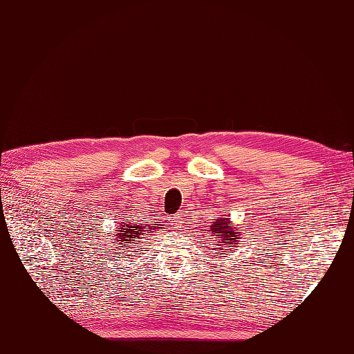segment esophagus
I'll use <instances>...</instances> for the list:
<instances>
[{
    "label": "esophagus",
    "mask_w": 354,
    "mask_h": 354,
    "mask_svg": "<svg viewBox=\"0 0 354 354\" xmlns=\"http://www.w3.org/2000/svg\"><path fill=\"white\" fill-rule=\"evenodd\" d=\"M171 220H172V225H174L176 228H178L180 223H182V222H180V220H182V214H177V216H174V217H172Z\"/></svg>",
    "instance_id": "esophagus-1"
}]
</instances>
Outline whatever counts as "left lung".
I'll use <instances>...</instances> for the list:
<instances>
[{"mask_svg":"<svg viewBox=\"0 0 354 354\" xmlns=\"http://www.w3.org/2000/svg\"><path fill=\"white\" fill-rule=\"evenodd\" d=\"M231 226L232 225L228 222V220H223V218H220V220H217V222L212 223L209 226V231L216 236V243H212V245L218 246V248H222V246H225V245H226V248H232V246H236L237 245L236 243L237 230L231 228ZM223 252L225 251L217 252V256L223 254Z\"/></svg>","mask_w":354,"mask_h":354,"instance_id":"8db88e82","label":"left lung"}]
</instances>
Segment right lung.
<instances>
[{
	"label": "right lung",
	"instance_id": "obj_1",
	"mask_svg": "<svg viewBox=\"0 0 354 354\" xmlns=\"http://www.w3.org/2000/svg\"><path fill=\"white\" fill-rule=\"evenodd\" d=\"M158 228H162V226H158ZM151 230H154V226H149V225H137V223H132V225H123L118 228V242H122V245H129V243H134V240L140 239V236L146 234V232H149Z\"/></svg>",
	"mask_w": 354,
	"mask_h": 354
}]
</instances>
